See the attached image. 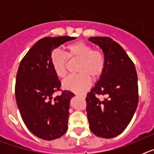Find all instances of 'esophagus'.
I'll return each instance as SVG.
<instances>
[{
    "label": "esophagus",
    "instance_id": "esophagus-1",
    "mask_svg": "<svg viewBox=\"0 0 154 154\" xmlns=\"http://www.w3.org/2000/svg\"><path fill=\"white\" fill-rule=\"evenodd\" d=\"M76 96H79V97L82 98V99H85V94H75Z\"/></svg>",
    "mask_w": 154,
    "mask_h": 154
}]
</instances>
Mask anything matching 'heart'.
<instances>
[{
  "mask_svg": "<svg viewBox=\"0 0 154 154\" xmlns=\"http://www.w3.org/2000/svg\"><path fill=\"white\" fill-rule=\"evenodd\" d=\"M67 55L72 59L80 60L78 66L79 74L69 75L63 82V88L67 90L82 93L90 87L92 80L96 79L103 74L106 60L100 51L93 50V48L83 42H76L66 47ZM51 66L55 74L64 78L67 72L68 57L60 50L55 49L51 53Z\"/></svg>",
  "mask_w": 154,
  "mask_h": 154,
  "instance_id": "1",
  "label": "heart"
}]
</instances>
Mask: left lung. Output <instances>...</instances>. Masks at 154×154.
I'll return each instance as SVG.
<instances>
[{
    "mask_svg": "<svg viewBox=\"0 0 154 154\" xmlns=\"http://www.w3.org/2000/svg\"><path fill=\"white\" fill-rule=\"evenodd\" d=\"M105 56L106 65L99 81L87 94V117L91 131L97 137L112 138L129 125L138 105L135 65L117 42L108 37H92ZM105 96L103 100L95 94Z\"/></svg>",
    "mask_w": 154,
    "mask_h": 154,
    "instance_id": "8db88e82",
    "label": "left lung"
}]
</instances>
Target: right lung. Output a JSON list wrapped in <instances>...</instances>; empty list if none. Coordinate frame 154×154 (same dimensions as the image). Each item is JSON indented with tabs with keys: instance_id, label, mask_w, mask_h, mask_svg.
<instances>
[{
	"instance_id": "right-lung-1",
	"label": "right lung",
	"mask_w": 154,
	"mask_h": 154,
	"mask_svg": "<svg viewBox=\"0 0 154 154\" xmlns=\"http://www.w3.org/2000/svg\"><path fill=\"white\" fill-rule=\"evenodd\" d=\"M75 38L46 37L37 42L19 65L15 96L24 124L34 135L45 140L63 136L68 130L69 104L74 93L60 90L61 82L51 66V51Z\"/></svg>"
}]
</instances>
